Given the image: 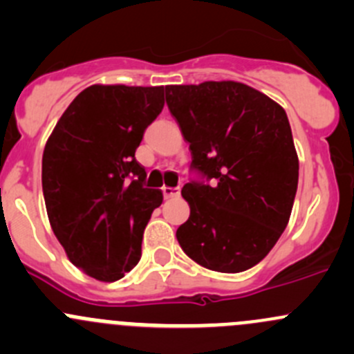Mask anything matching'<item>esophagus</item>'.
Instances as JSON below:
<instances>
[{
    "label": "esophagus",
    "mask_w": 354,
    "mask_h": 354,
    "mask_svg": "<svg viewBox=\"0 0 354 354\" xmlns=\"http://www.w3.org/2000/svg\"><path fill=\"white\" fill-rule=\"evenodd\" d=\"M162 194H164V198H176V197H180V188L164 187Z\"/></svg>",
    "instance_id": "1"
}]
</instances>
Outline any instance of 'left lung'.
Wrapping results in <instances>:
<instances>
[{
    "instance_id": "obj_1",
    "label": "left lung",
    "mask_w": 354,
    "mask_h": 354,
    "mask_svg": "<svg viewBox=\"0 0 354 354\" xmlns=\"http://www.w3.org/2000/svg\"><path fill=\"white\" fill-rule=\"evenodd\" d=\"M166 102L190 144V217L176 231L192 260L216 272L257 266L286 230L298 156L286 111L240 82L167 85Z\"/></svg>"
}]
</instances>
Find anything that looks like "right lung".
<instances>
[{
    "instance_id": "obj_1",
    "label": "right lung",
    "mask_w": 354,
    "mask_h": 354,
    "mask_svg": "<svg viewBox=\"0 0 354 354\" xmlns=\"http://www.w3.org/2000/svg\"><path fill=\"white\" fill-rule=\"evenodd\" d=\"M164 108V87L91 85L71 101L42 154V192L56 238L87 276L114 283L142 257L162 192L135 159Z\"/></svg>"
}]
</instances>
